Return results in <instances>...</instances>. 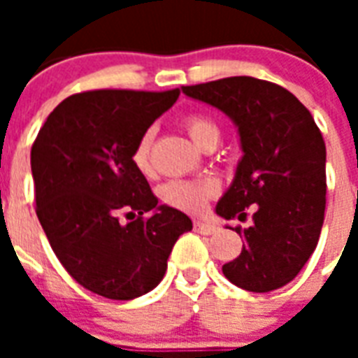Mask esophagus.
<instances>
[{"mask_svg": "<svg viewBox=\"0 0 358 358\" xmlns=\"http://www.w3.org/2000/svg\"><path fill=\"white\" fill-rule=\"evenodd\" d=\"M195 232H201V234H213V232H217V227L212 223H204V221H195Z\"/></svg>", "mask_w": 358, "mask_h": 358, "instance_id": "esophagus-1", "label": "esophagus"}]
</instances>
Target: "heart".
Instances as JSON below:
<instances>
[{"mask_svg": "<svg viewBox=\"0 0 358 358\" xmlns=\"http://www.w3.org/2000/svg\"><path fill=\"white\" fill-rule=\"evenodd\" d=\"M185 129L193 139L196 146H204L208 143H215L219 141V128L217 124L212 119H208L204 115H191L185 119ZM150 148H152V131L141 135L137 141L134 152H131V163L134 167L143 174L152 173V162H150ZM217 193V184L210 178L201 180H171L167 184L162 185L159 196L163 199L165 204L184 212L199 213L204 210L206 201L210 196Z\"/></svg>", "mask_w": 358, "mask_h": 358, "instance_id": "b5f03b06", "label": "heart"}]
</instances>
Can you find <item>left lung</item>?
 Segmentation results:
<instances>
[{"label": "left lung", "mask_w": 358, "mask_h": 358, "mask_svg": "<svg viewBox=\"0 0 358 358\" xmlns=\"http://www.w3.org/2000/svg\"><path fill=\"white\" fill-rule=\"evenodd\" d=\"M238 128L243 156L215 213L252 224L236 229L245 245L223 275L238 288L266 294L294 280L320 239L325 213V141L310 111L284 87L236 76L182 87ZM234 230V229H232Z\"/></svg>", "instance_id": "8db88e82"}]
</instances>
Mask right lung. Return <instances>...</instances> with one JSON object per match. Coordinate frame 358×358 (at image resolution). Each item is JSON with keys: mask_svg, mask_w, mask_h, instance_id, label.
Listing matches in <instances>:
<instances>
[{"mask_svg": "<svg viewBox=\"0 0 358 358\" xmlns=\"http://www.w3.org/2000/svg\"><path fill=\"white\" fill-rule=\"evenodd\" d=\"M178 96V89L72 94L31 148L36 217L53 252L83 288L108 299L156 288L176 239L193 229L184 212L157 204L131 163L141 135ZM122 211L138 217L120 224ZM146 211L152 215L143 220Z\"/></svg>", "mask_w": 358, "mask_h": 358, "instance_id": "right-lung-1", "label": "right lung"}]
</instances>
